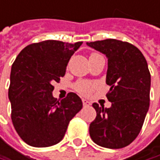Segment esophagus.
<instances>
[{
    "instance_id": "obj_1",
    "label": "esophagus",
    "mask_w": 160,
    "mask_h": 160,
    "mask_svg": "<svg viewBox=\"0 0 160 160\" xmlns=\"http://www.w3.org/2000/svg\"><path fill=\"white\" fill-rule=\"evenodd\" d=\"M82 103H83V106H90L92 103L89 102V101H87L86 99H82Z\"/></svg>"
}]
</instances>
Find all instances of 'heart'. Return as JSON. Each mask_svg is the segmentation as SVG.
Returning <instances> with one entry per match:
<instances>
[{"instance_id": "b5f03b06", "label": "heart", "mask_w": 160, "mask_h": 160, "mask_svg": "<svg viewBox=\"0 0 160 160\" xmlns=\"http://www.w3.org/2000/svg\"><path fill=\"white\" fill-rule=\"evenodd\" d=\"M95 53H92V55H94ZM96 89V84L91 81L87 80H79L74 84V90L79 93V94L90 95Z\"/></svg>"}]
</instances>
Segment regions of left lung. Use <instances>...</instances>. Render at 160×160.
<instances>
[{"label":"left lung","instance_id":"left-lung-1","mask_svg":"<svg viewBox=\"0 0 160 160\" xmlns=\"http://www.w3.org/2000/svg\"><path fill=\"white\" fill-rule=\"evenodd\" d=\"M108 58L106 94L110 108L92 104L96 118L90 124L95 144L107 148H122L138 136L149 108L150 72L141 51L134 45L116 39L87 43Z\"/></svg>","mask_w":160,"mask_h":160}]
</instances>
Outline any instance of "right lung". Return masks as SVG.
Returning <instances> with one entry per match:
<instances>
[{
  "instance_id": "add662e5",
  "label": "right lung",
  "mask_w": 160,
  "mask_h": 160,
  "mask_svg": "<svg viewBox=\"0 0 160 160\" xmlns=\"http://www.w3.org/2000/svg\"><path fill=\"white\" fill-rule=\"evenodd\" d=\"M82 42L57 40L34 43L22 49L12 66L9 100L12 122L29 146L47 148L65 136L69 121L82 108L81 99L69 92L61 101L53 97V83L66 73L67 65Z\"/></svg>"
}]
</instances>
